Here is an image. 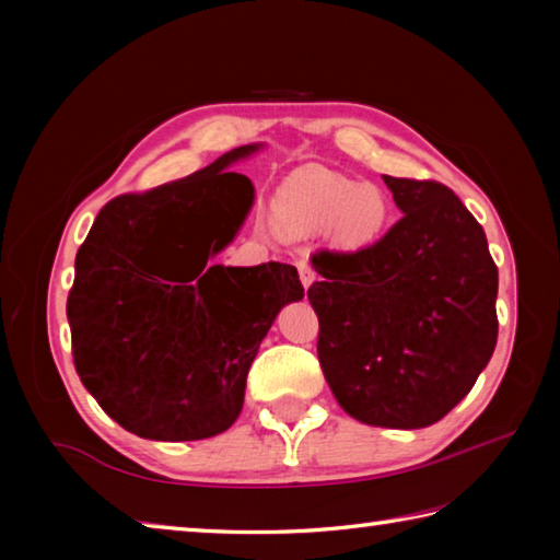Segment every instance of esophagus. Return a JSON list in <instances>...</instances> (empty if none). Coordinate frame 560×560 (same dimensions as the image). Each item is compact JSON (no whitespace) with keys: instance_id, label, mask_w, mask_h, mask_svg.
Masks as SVG:
<instances>
[{"instance_id":"1","label":"esophagus","mask_w":560,"mask_h":560,"mask_svg":"<svg viewBox=\"0 0 560 560\" xmlns=\"http://www.w3.org/2000/svg\"><path fill=\"white\" fill-rule=\"evenodd\" d=\"M296 269H299V279H301V283H303V289H308L311 283L316 281V271H314V267H311L308 261H296Z\"/></svg>"}]
</instances>
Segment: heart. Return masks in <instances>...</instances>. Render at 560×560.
I'll return each mask as SVG.
<instances>
[{"instance_id": "obj_1", "label": "heart", "mask_w": 560, "mask_h": 560, "mask_svg": "<svg viewBox=\"0 0 560 560\" xmlns=\"http://www.w3.org/2000/svg\"><path fill=\"white\" fill-rule=\"evenodd\" d=\"M277 222L287 234L326 230L334 246L358 252L381 240L390 222V200L373 183L355 185L324 167H303L277 192Z\"/></svg>"}]
</instances>
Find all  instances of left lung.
Wrapping results in <instances>:
<instances>
[{
  "instance_id": "obj_1",
  "label": "left lung",
  "mask_w": 560,
  "mask_h": 560,
  "mask_svg": "<svg viewBox=\"0 0 560 560\" xmlns=\"http://www.w3.org/2000/svg\"><path fill=\"white\" fill-rule=\"evenodd\" d=\"M402 217L358 252L311 257L318 363L338 405L373 428L442 420L497 346L499 271L447 185L383 175Z\"/></svg>"
}]
</instances>
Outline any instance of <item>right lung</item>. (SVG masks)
<instances>
[{
  "label": "right lung",
  "instance_id": "1",
  "mask_svg": "<svg viewBox=\"0 0 560 560\" xmlns=\"http://www.w3.org/2000/svg\"><path fill=\"white\" fill-rule=\"evenodd\" d=\"M212 165L98 212L75 254L66 301L73 365L103 412L145 440L189 442L230 430L259 343L289 301L291 264H207L252 210L249 177Z\"/></svg>",
  "mask_w": 560,
  "mask_h": 560
}]
</instances>
